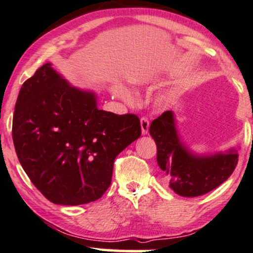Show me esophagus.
<instances>
[{
	"mask_svg": "<svg viewBox=\"0 0 253 253\" xmlns=\"http://www.w3.org/2000/svg\"><path fill=\"white\" fill-rule=\"evenodd\" d=\"M140 124H141L142 135H146V134L148 133V129H149V121L147 120L146 118H141V120H140Z\"/></svg>",
	"mask_w": 253,
	"mask_h": 253,
	"instance_id": "1",
	"label": "esophagus"
}]
</instances>
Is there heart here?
<instances>
[{
    "instance_id": "1",
    "label": "heart",
    "mask_w": 253,
    "mask_h": 253,
    "mask_svg": "<svg viewBox=\"0 0 253 253\" xmlns=\"http://www.w3.org/2000/svg\"><path fill=\"white\" fill-rule=\"evenodd\" d=\"M160 79V77L158 75H147L143 77H140V78L135 79V83L139 85H146L149 84V83H155ZM113 92L116 93L118 97L123 98V99H128V93L125 89L123 86L120 85H116L113 87ZM175 99V93L174 92H165V93H160L155 97V104L158 105L159 107H168Z\"/></svg>"
}]
</instances>
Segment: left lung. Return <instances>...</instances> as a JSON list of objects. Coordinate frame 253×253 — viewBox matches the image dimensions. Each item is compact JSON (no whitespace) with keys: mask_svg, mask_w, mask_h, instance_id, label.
I'll return each instance as SVG.
<instances>
[{"mask_svg":"<svg viewBox=\"0 0 253 253\" xmlns=\"http://www.w3.org/2000/svg\"><path fill=\"white\" fill-rule=\"evenodd\" d=\"M149 134L158 147L156 161L165 180L180 196L196 197L216 189L237 166L239 146L213 153L191 149L180 135L172 111L153 121Z\"/></svg>","mask_w":253,"mask_h":253,"instance_id":"8db88e82","label":"left lung"}]
</instances>
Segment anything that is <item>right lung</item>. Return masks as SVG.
<instances>
[{"instance_id": "add662e5", "label": "right lung", "mask_w": 253, "mask_h": 253, "mask_svg": "<svg viewBox=\"0 0 253 253\" xmlns=\"http://www.w3.org/2000/svg\"><path fill=\"white\" fill-rule=\"evenodd\" d=\"M140 135L139 118L99 110L94 91L70 84L51 63L24 82L15 105L17 158L35 187L60 206L103 196L114 160Z\"/></svg>"}]
</instances>
